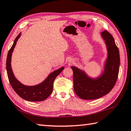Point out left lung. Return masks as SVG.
<instances>
[{
  "mask_svg": "<svg viewBox=\"0 0 131 131\" xmlns=\"http://www.w3.org/2000/svg\"><path fill=\"white\" fill-rule=\"evenodd\" d=\"M107 47L108 55L103 73L90 78L84 71L71 66L73 72V88L76 94L84 100L102 97L112 90L116 82L120 66L119 51L111 34L107 31L101 33Z\"/></svg>",
  "mask_w": 131,
  "mask_h": 131,
  "instance_id": "8db88e82",
  "label": "left lung"
}]
</instances>
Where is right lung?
Wrapping results in <instances>:
<instances>
[{
    "label": "right lung",
    "mask_w": 131,
    "mask_h": 131,
    "mask_svg": "<svg viewBox=\"0 0 131 131\" xmlns=\"http://www.w3.org/2000/svg\"><path fill=\"white\" fill-rule=\"evenodd\" d=\"M21 36L20 33L12 44L7 55L6 61V69L8 80L12 88L20 97L29 102H41L46 100L50 96L53 90L54 80L62 71L64 67H62L57 70L54 71L48 76L43 82L38 85L28 86L24 85L15 77L11 68V56L17 41Z\"/></svg>",
    "instance_id": "right-lung-1"
}]
</instances>
